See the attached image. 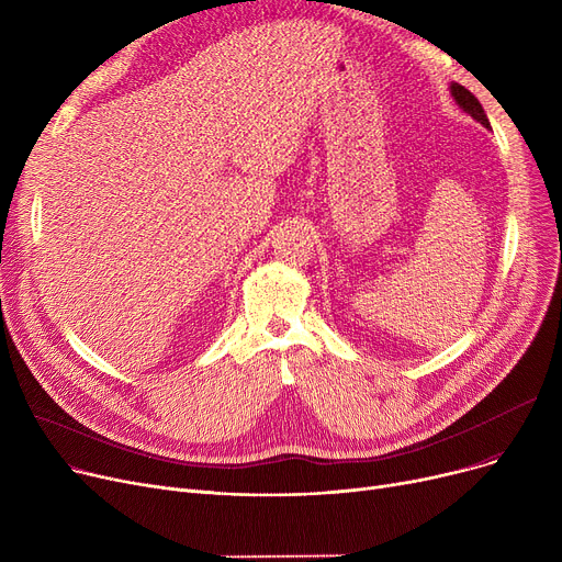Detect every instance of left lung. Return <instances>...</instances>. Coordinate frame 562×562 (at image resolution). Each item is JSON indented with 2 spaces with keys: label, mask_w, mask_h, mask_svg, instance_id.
Segmentation results:
<instances>
[{
  "label": "left lung",
  "mask_w": 562,
  "mask_h": 562,
  "mask_svg": "<svg viewBox=\"0 0 562 562\" xmlns=\"http://www.w3.org/2000/svg\"><path fill=\"white\" fill-rule=\"evenodd\" d=\"M451 95H453V100L460 104V109H462V111H467L471 117H474V121H479L483 127H487V130H490L487 115H485V111H483L481 102L474 98V93H469L467 88H464V86H460V83H451Z\"/></svg>",
  "instance_id": "1"
}]
</instances>
